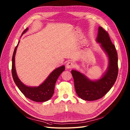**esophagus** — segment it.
<instances>
[{"instance_id":"1","label":"esophagus","mask_w":130,"mask_h":130,"mask_svg":"<svg viewBox=\"0 0 130 130\" xmlns=\"http://www.w3.org/2000/svg\"><path fill=\"white\" fill-rule=\"evenodd\" d=\"M66 66L67 69H72L75 66V65L72 61H69V62L67 63Z\"/></svg>"}]
</instances>
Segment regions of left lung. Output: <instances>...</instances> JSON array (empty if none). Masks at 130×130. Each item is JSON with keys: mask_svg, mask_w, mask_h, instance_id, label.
I'll list each match as a JSON object with an SVG mask.
<instances>
[{"mask_svg": "<svg viewBox=\"0 0 130 130\" xmlns=\"http://www.w3.org/2000/svg\"><path fill=\"white\" fill-rule=\"evenodd\" d=\"M96 41L108 57V67L104 74L99 79L91 80L78 71H71L76 92L80 99L85 101H95L103 97L113 86L118 74L117 52L108 34L101 26Z\"/></svg>", "mask_w": 130, "mask_h": 130, "instance_id": "left-lung-1", "label": "left lung"}]
</instances>
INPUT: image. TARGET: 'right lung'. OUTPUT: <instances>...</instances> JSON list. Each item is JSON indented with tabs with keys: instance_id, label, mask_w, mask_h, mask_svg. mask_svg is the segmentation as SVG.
<instances>
[{
	"instance_id": "add662e5",
	"label": "right lung",
	"mask_w": 130,
	"mask_h": 130,
	"mask_svg": "<svg viewBox=\"0 0 130 130\" xmlns=\"http://www.w3.org/2000/svg\"><path fill=\"white\" fill-rule=\"evenodd\" d=\"M27 28L23 32V35L27 30ZM19 43H18L13 53L12 58V76L16 85L21 92L28 99L37 102H46L49 100L54 93V88L57 78L60 74L65 69V66L62 65L55 69L47 77V78L38 86H28L25 85L18 78L15 69V55L17 47Z\"/></svg>"
}]
</instances>
